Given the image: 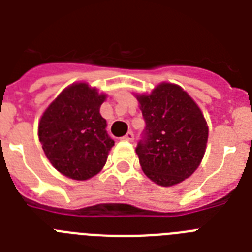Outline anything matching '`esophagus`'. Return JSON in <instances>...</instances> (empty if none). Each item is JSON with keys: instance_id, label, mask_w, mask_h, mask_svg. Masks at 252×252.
Segmentation results:
<instances>
[{"instance_id": "34e87169", "label": "esophagus", "mask_w": 252, "mask_h": 252, "mask_svg": "<svg viewBox=\"0 0 252 252\" xmlns=\"http://www.w3.org/2000/svg\"><path fill=\"white\" fill-rule=\"evenodd\" d=\"M123 140H126V141H129V142H132L134 140V134H133V132H128V133L126 134V136H124V137H123Z\"/></svg>"}]
</instances>
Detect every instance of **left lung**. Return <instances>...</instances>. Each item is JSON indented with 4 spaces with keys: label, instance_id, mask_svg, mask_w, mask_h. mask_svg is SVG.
<instances>
[{
    "label": "left lung",
    "instance_id": "1",
    "mask_svg": "<svg viewBox=\"0 0 252 252\" xmlns=\"http://www.w3.org/2000/svg\"><path fill=\"white\" fill-rule=\"evenodd\" d=\"M145 128L136 153L142 171L154 183L170 187L187 179L205 153L208 126L192 98L172 84L138 95Z\"/></svg>",
    "mask_w": 252,
    "mask_h": 252
}]
</instances>
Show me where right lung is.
Returning a JSON list of instances; mask_svg holds the SVG:
<instances>
[{"label": "right lung", "instance_id": "1", "mask_svg": "<svg viewBox=\"0 0 252 252\" xmlns=\"http://www.w3.org/2000/svg\"><path fill=\"white\" fill-rule=\"evenodd\" d=\"M106 95L87 84L72 85L45 110L39 140L57 171L77 180L96 175L115 141L107 133L100 106Z\"/></svg>", "mask_w": 252, "mask_h": 252}]
</instances>
